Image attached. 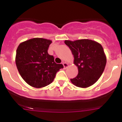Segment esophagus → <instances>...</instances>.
<instances>
[{
  "instance_id": "esophagus-1",
  "label": "esophagus",
  "mask_w": 122,
  "mask_h": 122,
  "mask_svg": "<svg viewBox=\"0 0 122 122\" xmlns=\"http://www.w3.org/2000/svg\"><path fill=\"white\" fill-rule=\"evenodd\" d=\"M62 64H63L64 68H67L68 66V64L67 63H66V62H63Z\"/></svg>"
}]
</instances>
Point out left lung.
Segmentation results:
<instances>
[{"label":"left lung","mask_w":122,"mask_h":122,"mask_svg":"<svg viewBox=\"0 0 122 122\" xmlns=\"http://www.w3.org/2000/svg\"><path fill=\"white\" fill-rule=\"evenodd\" d=\"M74 56L77 66V76L70 81L74 86L87 88L94 84L101 77L106 64V57L101 45L88 39L72 41L65 40Z\"/></svg>","instance_id":"left-lung-1"}]
</instances>
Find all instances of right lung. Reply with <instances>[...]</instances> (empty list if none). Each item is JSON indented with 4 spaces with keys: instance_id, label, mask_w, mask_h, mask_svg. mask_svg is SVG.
Instances as JSON below:
<instances>
[{
    "instance_id": "right-lung-1",
    "label": "right lung",
    "mask_w": 122,
    "mask_h": 122,
    "mask_svg": "<svg viewBox=\"0 0 122 122\" xmlns=\"http://www.w3.org/2000/svg\"><path fill=\"white\" fill-rule=\"evenodd\" d=\"M52 41L34 38L19 44L16 50V65L22 78L28 84L41 88L50 84L57 72L63 68L62 64L54 62L48 54Z\"/></svg>"
}]
</instances>
